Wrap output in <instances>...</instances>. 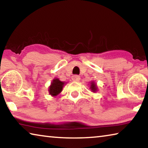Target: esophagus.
Here are the masks:
<instances>
[{
    "label": "esophagus",
    "mask_w": 148,
    "mask_h": 148,
    "mask_svg": "<svg viewBox=\"0 0 148 148\" xmlns=\"http://www.w3.org/2000/svg\"><path fill=\"white\" fill-rule=\"evenodd\" d=\"M72 81L78 82L80 79V77L79 76H77V75H74V76L72 77Z\"/></svg>",
    "instance_id": "esophagus-1"
}]
</instances>
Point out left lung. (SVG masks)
I'll return each mask as SVG.
<instances>
[{"label":"left lung","instance_id":"obj_1","mask_svg":"<svg viewBox=\"0 0 148 148\" xmlns=\"http://www.w3.org/2000/svg\"><path fill=\"white\" fill-rule=\"evenodd\" d=\"M90 88L91 89V90L93 92H95L97 91V86H96V84H95L94 82H92L91 83V87Z\"/></svg>","mask_w":148,"mask_h":148}]
</instances>
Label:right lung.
<instances>
[{"instance_id":"add662e5","label":"right lung","mask_w":148,"mask_h":148,"mask_svg":"<svg viewBox=\"0 0 148 148\" xmlns=\"http://www.w3.org/2000/svg\"><path fill=\"white\" fill-rule=\"evenodd\" d=\"M64 84V82H61L59 79H54L51 84V86L49 88V94L51 96H57L61 92Z\"/></svg>"}]
</instances>
